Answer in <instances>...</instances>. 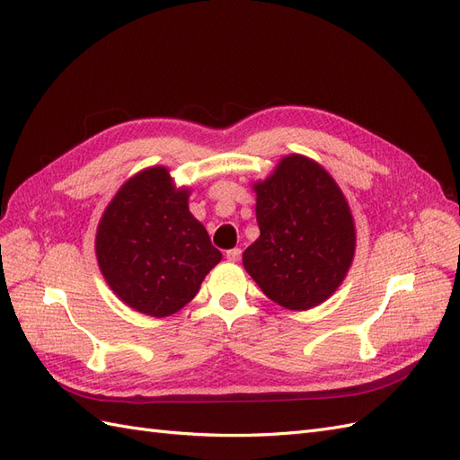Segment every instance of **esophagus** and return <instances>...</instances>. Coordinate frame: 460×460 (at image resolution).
<instances>
[{
  "instance_id": "obj_1",
  "label": "esophagus",
  "mask_w": 460,
  "mask_h": 460,
  "mask_svg": "<svg viewBox=\"0 0 460 460\" xmlns=\"http://www.w3.org/2000/svg\"><path fill=\"white\" fill-rule=\"evenodd\" d=\"M242 257V249L240 247H234V249H228L226 252V259L232 261V262H238Z\"/></svg>"
}]
</instances>
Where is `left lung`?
<instances>
[{
    "label": "left lung",
    "mask_w": 460,
    "mask_h": 460,
    "mask_svg": "<svg viewBox=\"0 0 460 460\" xmlns=\"http://www.w3.org/2000/svg\"><path fill=\"white\" fill-rule=\"evenodd\" d=\"M253 191L261 235L243 252L245 270L284 309L324 303L345 280L357 247L341 188L323 164L291 153Z\"/></svg>",
    "instance_id": "obj_1"
}]
</instances>
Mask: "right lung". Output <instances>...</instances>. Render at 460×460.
Segmentation results:
<instances>
[{
  "instance_id": "obj_1",
  "label": "right lung",
  "mask_w": 460,
  "mask_h": 460,
  "mask_svg": "<svg viewBox=\"0 0 460 460\" xmlns=\"http://www.w3.org/2000/svg\"><path fill=\"white\" fill-rule=\"evenodd\" d=\"M188 186L166 166H149L124 182L95 232V257L107 286L130 309L164 318L196 297L222 259L190 213Z\"/></svg>"
}]
</instances>
